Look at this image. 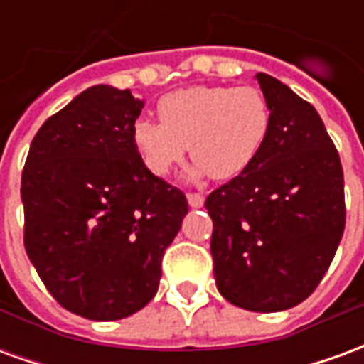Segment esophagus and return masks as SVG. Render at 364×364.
<instances>
[{"label": "esophagus", "instance_id": "1", "mask_svg": "<svg viewBox=\"0 0 364 364\" xmlns=\"http://www.w3.org/2000/svg\"><path fill=\"white\" fill-rule=\"evenodd\" d=\"M187 200L193 208H198V206L205 205V195L203 193H187Z\"/></svg>", "mask_w": 364, "mask_h": 364}]
</instances>
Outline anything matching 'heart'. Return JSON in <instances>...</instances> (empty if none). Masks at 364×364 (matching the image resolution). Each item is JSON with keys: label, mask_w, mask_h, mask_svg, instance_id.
<instances>
[{"label": "heart", "mask_w": 364, "mask_h": 364, "mask_svg": "<svg viewBox=\"0 0 364 364\" xmlns=\"http://www.w3.org/2000/svg\"><path fill=\"white\" fill-rule=\"evenodd\" d=\"M159 122L138 119L130 138L148 171L171 173L189 148L195 173L232 179L252 166L271 132V105L257 87L193 85L158 103Z\"/></svg>", "instance_id": "1"}]
</instances>
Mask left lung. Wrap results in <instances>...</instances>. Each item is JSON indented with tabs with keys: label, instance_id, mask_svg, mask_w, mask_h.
Returning a JSON list of instances; mask_svg holds the SVG:
<instances>
[{
	"label": "left lung",
	"instance_id": "1",
	"mask_svg": "<svg viewBox=\"0 0 364 364\" xmlns=\"http://www.w3.org/2000/svg\"><path fill=\"white\" fill-rule=\"evenodd\" d=\"M271 132L252 166L205 200L220 294L279 312L312 294L345 230L343 167L320 114L284 83L257 74Z\"/></svg>",
	"mask_w": 364,
	"mask_h": 364
}]
</instances>
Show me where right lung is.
Segmentation results:
<instances>
[{
	"label": "right lung",
	"instance_id": "right-lung-1",
	"mask_svg": "<svg viewBox=\"0 0 364 364\" xmlns=\"http://www.w3.org/2000/svg\"><path fill=\"white\" fill-rule=\"evenodd\" d=\"M142 107L130 90H85L46 119L21 175L28 259L54 300L87 320L127 318L156 296L189 213L132 144Z\"/></svg>",
	"mask_w": 364,
	"mask_h": 364
}]
</instances>
